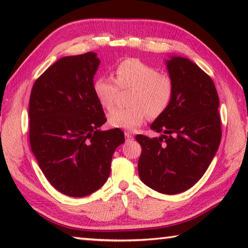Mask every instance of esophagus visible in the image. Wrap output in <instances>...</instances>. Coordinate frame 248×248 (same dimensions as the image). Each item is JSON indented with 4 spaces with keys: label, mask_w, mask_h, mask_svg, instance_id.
I'll return each mask as SVG.
<instances>
[{
    "label": "esophagus",
    "mask_w": 248,
    "mask_h": 248,
    "mask_svg": "<svg viewBox=\"0 0 248 248\" xmlns=\"http://www.w3.org/2000/svg\"><path fill=\"white\" fill-rule=\"evenodd\" d=\"M124 136H125V140H127V141L133 140V136H132L131 133H129V132H124Z\"/></svg>",
    "instance_id": "34e87169"
}]
</instances>
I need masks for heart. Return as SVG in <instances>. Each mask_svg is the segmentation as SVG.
<instances>
[{
    "mask_svg": "<svg viewBox=\"0 0 248 248\" xmlns=\"http://www.w3.org/2000/svg\"><path fill=\"white\" fill-rule=\"evenodd\" d=\"M115 79L99 75L93 83V92L100 106L110 109L114 106L119 89H134L131 108H116L108 114V124L114 128L133 130L146 119L161 116L170 105L174 83L170 75L159 73L155 66L139 59H125L115 68Z\"/></svg>",
    "mask_w": 248,
    "mask_h": 248,
    "instance_id": "obj_1",
    "label": "heart"
}]
</instances>
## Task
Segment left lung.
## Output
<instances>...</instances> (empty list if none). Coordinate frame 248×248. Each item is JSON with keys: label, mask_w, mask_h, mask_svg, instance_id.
Here are the masks:
<instances>
[{"label": "left lung", "mask_w": 248, "mask_h": 248, "mask_svg": "<svg viewBox=\"0 0 248 248\" xmlns=\"http://www.w3.org/2000/svg\"><path fill=\"white\" fill-rule=\"evenodd\" d=\"M165 63L173 99L151 124L161 137H136L142 146L138 171L146 186L176 195L202 177L219 149L220 102L211 78L189 59L171 56Z\"/></svg>", "instance_id": "1"}]
</instances>
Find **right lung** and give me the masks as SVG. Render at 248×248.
Instances as JSON below:
<instances>
[{"label": "right lung", "mask_w": 248, "mask_h": 248, "mask_svg": "<svg viewBox=\"0 0 248 248\" xmlns=\"http://www.w3.org/2000/svg\"><path fill=\"white\" fill-rule=\"evenodd\" d=\"M99 63L94 52L59 59L36 79L29 99L32 153L48 182L69 197L98 190L124 142L120 129H99L107 120L93 92Z\"/></svg>", "instance_id": "right-lung-1"}]
</instances>
